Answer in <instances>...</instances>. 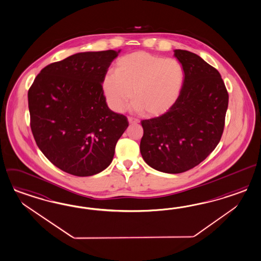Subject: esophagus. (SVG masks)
I'll return each instance as SVG.
<instances>
[{
	"instance_id": "obj_1",
	"label": "esophagus",
	"mask_w": 261,
	"mask_h": 261,
	"mask_svg": "<svg viewBox=\"0 0 261 261\" xmlns=\"http://www.w3.org/2000/svg\"><path fill=\"white\" fill-rule=\"evenodd\" d=\"M128 122L130 124H135V123H139L140 120L139 119H132V118H128Z\"/></svg>"
}]
</instances>
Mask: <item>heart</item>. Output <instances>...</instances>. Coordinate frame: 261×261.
Instances as JSON below:
<instances>
[{
  "label": "heart",
  "instance_id": "obj_1",
  "mask_svg": "<svg viewBox=\"0 0 261 261\" xmlns=\"http://www.w3.org/2000/svg\"><path fill=\"white\" fill-rule=\"evenodd\" d=\"M184 81L185 71L178 60L139 50L121 56L115 73L103 76V95L114 112L123 110L133 95L131 112L157 118L178 101Z\"/></svg>",
  "mask_w": 261,
  "mask_h": 261
}]
</instances>
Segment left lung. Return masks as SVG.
Segmentation results:
<instances>
[{
    "instance_id": "1",
    "label": "left lung",
    "mask_w": 261,
    "mask_h": 261,
    "mask_svg": "<svg viewBox=\"0 0 261 261\" xmlns=\"http://www.w3.org/2000/svg\"><path fill=\"white\" fill-rule=\"evenodd\" d=\"M185 81L178 101L166 114L142 120L144 162L165 173H182L203 162L220 142L229 95L219 71L200 56L174 49Z\"/></svg>"
}]
</instances>
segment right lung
Returning <instances> with one entry per match:
<instances>
[{"label": "right lung", "mask_w": 261, "mask_h": 261, "mask_svg": "<svg viewBox=\"0 0 261 261\" xmlns=\"http://www.w3.org/2000/svg\"><path fill=\"white\" fill-rule=\"evenodd\" d=\"M118 51H85L49 64L29 90L31 128L40 150L56 167L85 177L110 166L128 127L111 111L102 79Z\"/></svg>", "instance_id": "right-lung-1"}]
</instances>
